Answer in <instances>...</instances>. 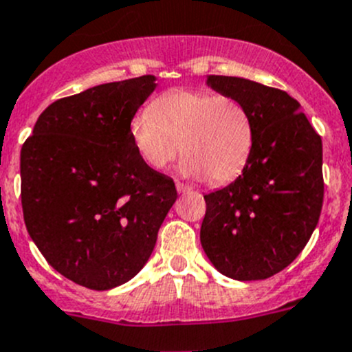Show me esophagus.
Masks as SVG:
<instances>
[{
	"instance_id": "34e87169",
	"label": "esophagus",
	"mask_w": 352,
	"mask_h": 352,
	"mask_svg": "<svg viewBox=\"0 0 352 352\" xmlns=\"http://www.w3.org/2000/svg\"><path fill=\"white\" fill-rule=\"evenodd\" d=\"M177 190H179V192H189V190H192V187H189V186H186V184H182V182H179V180H177Z\"/></svg>"
}]
</instances>
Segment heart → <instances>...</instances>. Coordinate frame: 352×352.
Segmentation results:
<instances>
[{
  "label": "heart",
  "instance_id": "obj_1",
  "mask_svg": "<svg viewBox=\"0 0 352 352\" xmlns=\"http://www.w3.org/2000/svg\"><path fill=\"white\" fill-rule=\"evenodd\" d=\"M131 138L151 168L165 170L182 149V173L225 184L244 170L251 156L254 122L234 96L172 91L132 118Z\"/></svg>",
  "mask_w": 352,
  "mask_h": 352
}]
</instances>
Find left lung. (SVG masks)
<instances>
[{
    "instance_id": "1",
    "label": "left lung",
    "mask_w": 352,
    "mask_h": 352,
    "mask_svg": "<svg viewBox=\"0 0 352 352\" xmlns=\"http://www.w3.org/2000/svg\"><path fill=\"white\" fill-rule=\"evenodd\" d=\"M208 85L248 107L254 144L241 175L204 196L201 245L225 277L265 280L298 258L318 223L322 138L285 91L225 75Z\"/></svg>"
}]
</instances>
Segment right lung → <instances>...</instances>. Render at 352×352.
<instances>
[{
    "label": "right lung",
    "mask_w": 352,
    "mask_h": 352,
    "mask_svg": "<svg viewBox=\"0 0 352 352\" xmlns=\"http://www.w3.org/2000/svg\"><path fill=\"white\" fill-rule=\"evenodd\" d=\"M155 80L142 75L61 98L22 146L27 232L51 267L82 287L108 291L135 277L177 199L173 180L131 138Z\"/></svg>",
    "instance_id": "obj_1"
}]
</instances>
